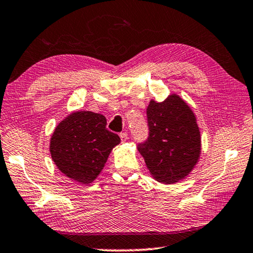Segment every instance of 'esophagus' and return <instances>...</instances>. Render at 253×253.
I'll use <instances>...</instances> for the list:
<instances>
[{
  "mask_svg": "<svg viewBox=\"0 0 253 253\" xmlns=\"http://www.w3.org/2000/svg\"><path fill=\"white\" fill-rule=\"evenodd\" d=\"M120 139H122V142H126L127 138H128V135L126 131H124V133H120Z\"/></svg>",
  "mask_w": 253,
  "mask_h": 253,
  "instance_id": "esophagus-1",
  "label": "esophagus"
}]
</instances>
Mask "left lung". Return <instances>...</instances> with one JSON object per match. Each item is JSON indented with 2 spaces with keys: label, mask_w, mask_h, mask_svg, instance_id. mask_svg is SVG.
<instances>
[{
  "label": "left lung",
  "mask_w": 253,
  "mask_h": 253,
  "mask_svg": "<svg viewBox=\"0 0 253 253\" xmlns=\"http://www.w3.org/2000/svg\"><path fill=\"white\" fill-rule=\"evenodd\" d=\"M148 137L138 143L150 173L163 183L184 179L200 155V131L190 107L177 94L163 102L151 100L146 109Z\"/></svg>",
  "instance_id": "8db88e82"
}]
</instances>
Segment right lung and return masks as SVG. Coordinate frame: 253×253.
Instances as JSON below:
<instances>
[{"instance_id": "1", "label": "right lung", "mask_w": 253, "mask_h": 253, "mask_svg": "<svg viewBox=\"0 0 253 253\" xmlns=\"http://www.w3.org/2000/svg\"><path fill=\"white\" fill-rule=\"evenodd\" d=\"M105 116L76 111L62 120L50 138L51 159L58 170L80 183L98 177L110 152L120 143L117 134L107 129Z\"/></svg>"}]
</instances>
